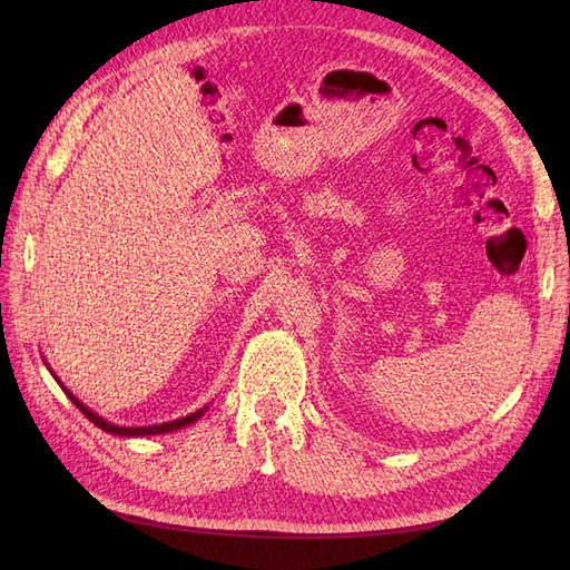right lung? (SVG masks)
I'll list each match as a JSON object with an SVG mask.
<instances>
[{"label":"right lung","instance_id":"1","mask_svg":"<svg viewBox=\"0 0 570 570\" xmlns=\"http://www.w3.org/2000/svg\"><path fill=\"white\" fill-rule=\"evenodd\" d=\"M59 383V381H57ZM63 387V385H61ZM63 392L68 394V400H71L85 416H88L97 428H101V430H107V433H111V435H124V438H142V435H161V433H174V430H180V428H185V425H189V423H195L202 413H204V409H199V411H195V413H189V416H185V419H178V421H170V423H159V425H145V428H120V425H114V423H107L105 419L101 416H97V413H92L88 406H85L82 402H78L76 396L68 392L66 387H63Z\"/></svg>","mask_w":570,"mask_h":570}]
</instances>
